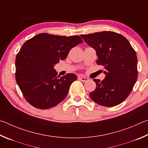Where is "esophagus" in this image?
I'll return each mask as SVG.
<instances>
[{
	"label": "esophagus",
	"mask_w": 148,
	"mask_h": 148,
	"mask_svg": "<svg viewBox=\"0 0 148 148\" xmlns=\"http://www.w3.org/2000/svg\"><path fill=\"white\" fill-rule=\"evenodd\" d=\"M79 80L81 81L82 82H86L88 81V79L86 78V77H79Z\"/></svg>",
	"instance_id": "obj_1"
}]
</instances>
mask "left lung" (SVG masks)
Returning a JSON list of instances; mask_svg holds the SVG:
<instances>
[{"mask_svg": "<svg viewBox=\"0 0 148 148\" xmlns=\"http://www.w3.org/2000/svg\"><path fill=\"white\" fill-rule=\"evenodd\" d=\"M81 36L96 51L97 64L105 67L104 80L94 79L96 88L90 94L94 102L112 107L122 103L133 90L138 78L137 56L129 41L112 31Z\"/></svg>", "mask_w": 148, "mask_h": 148, "instance_id": "left-lung-1", "label": "left lung"}]
</instances>
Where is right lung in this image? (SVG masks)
Here are the masks:
<instances>
[{
  "instance_id": "obj_1",
  "label": "right lung",
  "mask_w": 148,
  "mask_h": 148,
  "mask_svg": "<svg viewBox=\"0 0 148 148\" xmlns=\"http://www.w3.org/2000/svg\"><path fill=\"white\" fill-rule=\"evenodd\" d=\"M81 43L79 36L67 37L41 33L23 44L15 58V80L29 104L47 109L65 99L77 77L67 73L59 77L54 66Z\"/></svg>"
}]
</instances>
